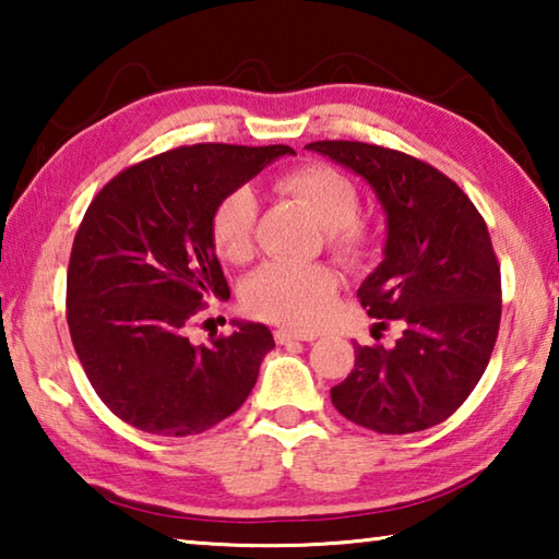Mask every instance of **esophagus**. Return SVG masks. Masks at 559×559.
I'll use <instances>...</instances> for the list:
<instances>
[{"label": "esophagus", "instance_id": "esophagus-1", "mask_svg": "<svg viewBox=\"0 0 559 559\" xmlns=\"http://www.w3.org/2000/svg\"><path fill=\"white\" fill-rule=\"evenodd\" d=\"M273 337H276L278 345H288V343H310V340H316V335H300V333H293V330H286V328H278L276 333H273Z\"/></svg>", "mask_w": 559, "mask_h": 559}]
</instances>
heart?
<instances>
[{"label": "heart", "instance_id": "1", "mask_svg": "<svg viewBox=\"0 0 559 559\" xmlns=\"http://www.w3.org/2000/svg\"><path fill=\"white\" fill-rule=\"evenodd\" d=\"M283 194L300 202L325 229L333 257L355 263L370 249V229L359 219V194L345 175L328 165H302L278 177ZM259 200L253 189L239 187L216 204L212 214V241L216 253L229 263L253 257V226ZM337 276L328 266L310 263H266L243 286V306L251 316L293 330H310L323 323L335 298Z\"/></svg>", "mask_w": 559, "mask_h": 559}]
</instances>
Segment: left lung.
<instances>
[{
	"mask_svg": "<svg viewBox=\"0 0 559 559\" xmlns=\"http://www.w3.org/2000/svg\"><path fill=\"white\" fill-rule=\"evenodd\" d=\"M308 150L353 169L386 214L384 261L357 298L394 347L355 345V367L330 390L335 409L377 433L437 427L486 372L500 325V266L488 226L463 189L400 150L318 140Z\"/></svg>",
	"mask_w": 559,
	"mask_h": 559,
	"instance_id": "left-lung-1",
	"label": "left lung"
}]
</instances>
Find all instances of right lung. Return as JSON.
<instances>
[{
    "label": "right lung",
    "instance_id": "obj_1",
    "mask_svg": "<svg viewBox=\"0 0 559 559\" xmlns=\"http://www.w3.org/2000/svg\"><path fill=\"white\" fill-rule=\"evenodd\" d=\"M288 145H185L122 169L75 231L66 320L88 382L140 431L192 437L231 416L276 343L266 325L192 345L187 325L206 298H229L212 214Z\"/></svg>",
    "mask_w": 559,
    "mask_h": 559
}]
</instances>
